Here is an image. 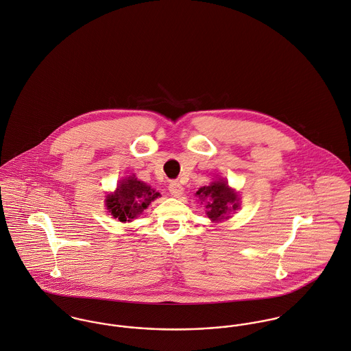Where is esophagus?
Segmentation results:
<instances>
[{
	"mask_svg": "<svg viewBox=\"0 0 351 351\" xmlns=\"http://www.w3.org/2000/svg\"><path fill=\"white\" fill-rule=\"evenodd\" d=\"M169 191L174 197H181L184 194V186L178 181H171L169 184Z\"/></svg>",
	"mask_w": 351,
	"mask_h": 351,
	"instance_id": "esophagus-1",
	"label": "esophagus"
}]
</instances>
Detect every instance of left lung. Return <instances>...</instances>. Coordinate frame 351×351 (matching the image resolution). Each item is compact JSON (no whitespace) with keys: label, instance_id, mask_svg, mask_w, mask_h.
<instances>
[{"label":"left lung","instance_id":"obj_1","mask_svg":"<svg viewBox=\"0 0 351 351\" xmlns=\"http://www.w3.org/2000/svg\"><path fill=\"white\" fill-rule=\"evenodd\" d=\"M195 195H198L201 201H206V216L215 223L229 219L228 215L240 206L237 193L230 189L228 182L223 180L199 188Z\"/></svg>","mask_w":351,"mask_h":351}]
</instances>
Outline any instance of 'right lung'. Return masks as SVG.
I'll return each mask as SVG.
<instances>
[{
    "instance_id": "right-lung-1",
    "label": "right lung",
    "mask_w": 351,
    "mask_h": 351,
    "mask_svg": "<svg viewBox=\"0 0 351 351\" xmlns=\"http://www.w3.org/2000/svg\"><path fill=\"white\" fill-rule=\"evenodd\" d=\"M158 197H160L158 191L135 178V176H131L118 184L117 191L107 194L106 206L114 219L121 223H130L142 215L152 201Z\"/></svg>"
}]
</instances>
